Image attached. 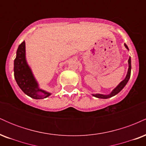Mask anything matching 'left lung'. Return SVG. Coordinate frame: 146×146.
Masks as SVG:
<instances>
[{"instance_id": "1", "label": "left lung", "mask_w": 146, "mask_h": 146, "mask_svg": "<svg viewBox=\"0 0 146 146\" xmlns=\"http://www.w3.org/2000/svg\"><path fill=\"white\" fill-rule=\"evenodd\" d=\"M124 46H125V47L129 51L128 46H127L125 44H124ZM128 62V72H127L126 76H125L124 80H122L121 82L119 84L117 85V86L115 87V88H114L113 90H112L111 93H109V94H108V95H104V94H100V93H96V94H92V95H93V97H95V98H97L108 99V98H112V97L115 96V95L118 94V93H119V92L121 91V90L123 89V88H124L125 85H126V84L128 83L129 79H130V73H131V58H130V57L129 58Z\"/></svg>"}]
</instances>
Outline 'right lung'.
Returning <instances> with one entry per match:
<instances>
[{"label":"right lung","mask_w":146,"mask_h":146,"mask_svg":"<svg viewBox=\"0 0 146 146\" xmlns=\"http://www.w3.org/2000/svg\"><path fill=\"white\" fill-rule=\"evenodd\" d=\"M14 78L20 88L30 98L41 100L48 98L51 93L41 89L26 58L25 42L18 46L14 63Z\"/></svg>","instance_id":"right-lung-1"}]
</instances>
